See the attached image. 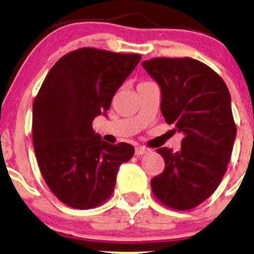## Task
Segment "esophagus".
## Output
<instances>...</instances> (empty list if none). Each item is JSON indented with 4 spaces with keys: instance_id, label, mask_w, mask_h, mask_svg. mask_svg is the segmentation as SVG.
<instances>
[{
    "instance_id": "obj_1",
    "label": "esophagus",
    "mask_w": 254,
    "mask_h": 254,
    "mask_svg": "<svg viewBox=\"0 0 254 254\" xmlns=\"http://www.w3.org/2000/svg\"><path fill=\"white\" fill-rule=\"evenodd\" d=\"M148 148H146V147H143V146H137L136 148H135V155H137V156H141V155H145V153H147L148 152Z\"/></svg>"
}]
</instances>
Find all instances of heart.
<instances>
[{"mask_svg":"<svg viewBox=\"0 0 254 254\" xmlns=\"http://www.w3.org/2000/svg\"><path fill=\"white\" fill-rule=\"evenodd\" d=\"M148 83H152V82H148V81H143V82H141V83L139 84V86H143V84H148ZM137 86V87H139Z\"/></svg>","mask_w":254,"mask_h":254,"instance_id":"obj_1","label":"heart"}]
</instances>
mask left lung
<instances>
[{
	"mask_svg": "<svg viewBox=\"0 0 254 254\" xmlns=\"http://www.w3.org/2000/svg\"><path fill=\"white\" fill-rule=\"evenodd\" d=\"M142 66L160 86L166 123L184 134L177 152L157 148L165 170L151 179L152 193L165 206L190 210L216 190L226 173L237 131L230 92L195 59L155 58Z\"/></svg>",
	"mask_w": 254,
	"mask_h": 254,
	"instance_id": "left-lung-1",
	"label": "left lung"
}]
</instances>
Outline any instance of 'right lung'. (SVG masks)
Wrapping results in <instances>:
<instances>
[{
    "instance_id": "obj_1",
    "label": "right lung",
    "mask_w": 254,
    "mask_h": 254,
    "mask_svg": "<svg viewBox=\"0 0 254 254\" xmlns=\"http://www.w3.org/2000/svg\"><path fill=\"white\" fill-rule=\"evenodd\" d=\"M139 54L81 48L59 59L33 102V145L54 195L75 209H93L112 196L130 143L103 141L92 122L139 64Z\"/></svg>"
}]
</instances>
